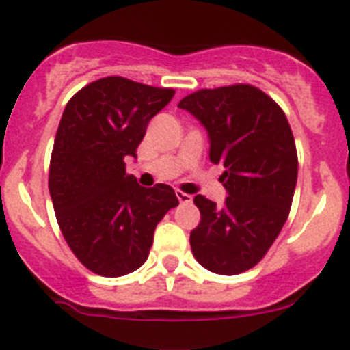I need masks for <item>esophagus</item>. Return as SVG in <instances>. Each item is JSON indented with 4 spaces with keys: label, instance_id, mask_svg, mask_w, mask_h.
<instances>
[{
    "label": "esophagus",
    "instance_id": "obj_1",
    "mask_svg": "<svg viewBox=\"0 0 350 350\" xmlns=\"http://www.w3.org/2000/svg\"><path fill=\"white\" fill-rule=\"evenodd\" d=\"M177 198H178V202L180 203H191L193 202V196H191V194H185V193H182V191H177Z\"/></svg>",
    "mask_w": 350,
    "mask_h": 350
}]
</instances>
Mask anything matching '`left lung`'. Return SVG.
I'll list each match as a JSON object with an SVG mask.
<instances>
[{
  "label": "left lung",
  "instance_id": "1",
  "mask_svg": "<svg viewBox=\"0 0 350 350\" xmlns=\"http://www.w3.org/2000/svg\"><path fill=\"white\" fill-rule=\"evenodd\" d=\"M178 107L206 128L210 161L224 166L219 180L230 196L217 206L194 196L202 221L191 231L196 261L219 275L256 267L289 217L298 154L287 117L267 92L250 83L200 89Z\"/></svg>",
  "mask_w": 350,
  "mask_h": 350
}]
</instances>
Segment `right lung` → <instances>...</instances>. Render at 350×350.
<instances>
[{
  "mask_svg": "<svg viewBox=\"0 0 350 350\" xmlns=\"http://www.w3.org/2000/svg\"><path fill=\"white\" fill-rule=\"evenodd\" d=\"M175 91L124 77L94 80L71 96L52 147L49 191L71 252L101 277L147 261L154 230L178 205L166 184L145 189L126 173L147 126Z\"/></svg>",
  "mask_w": 350,
  "mask_h": 350,
  "instance_id": "1",
  "label": "right lung"
}]
</instances>
